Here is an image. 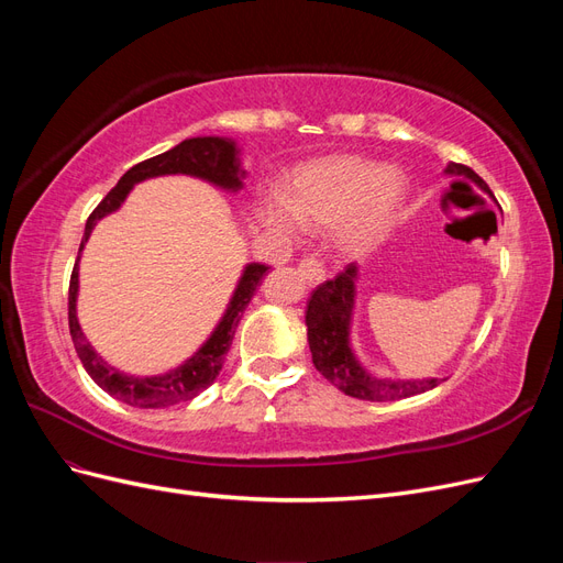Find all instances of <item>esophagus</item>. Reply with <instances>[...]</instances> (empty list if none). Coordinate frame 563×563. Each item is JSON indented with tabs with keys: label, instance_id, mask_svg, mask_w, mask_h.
Listing matches in <instances>:
<instances>
[{
	"label": "esophagus",
	"instance_id": "esophagus-1",
	"mask_svg": "<svg viewBox=\"0 0 563 563\" xmlns=\"http://www.w3.org/2000/svg\"><path fill=\"white\" fill-rule=\"evenodd\" d=\"M298 272L300 277L308 282V286H319L323 279H327V269H323L321 263L314 258H302L298 265Z\"/></svg>",
	"mask_w": 563,
	"mask_h": 563
}]
</instances>
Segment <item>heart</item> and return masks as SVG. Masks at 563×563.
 <instances>
[{"instance_id": "b5f03b06", "label": "heart", "mask_w": 563, "mask_h": 563, "mask_svg": "<svg viewBox=\"0 0 563 563\" xmlns=\"http://www.w3.org/2000/svg\"><path fill=\"white\" fill-rule=\"evenodd\" d=\"M406 180L380 162L364 157H331L300 168L284 199L258 203V220L275 234L294 236L298 225L314 230L340 229V244L362 253L389 230L401 201Z\"/></svg>"}]
</instances>
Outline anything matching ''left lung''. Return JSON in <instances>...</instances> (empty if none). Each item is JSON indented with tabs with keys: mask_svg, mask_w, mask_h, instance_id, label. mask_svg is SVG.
Masks as SVG:
<instances>
[{
	"mask_svg": "<svg viewBox=\"0 0 563 563\" xmlns=\"http://www.w3.org/2000/svg\"><path fill=\"white\" fill-rule=\"evenodd\" d=\"M446 174L465 176L479 185L484 192H488V185L470 166L451 162L446 166ZM356 279H360V267L352 263L335 279L323 282L312 291L308 312H305V327H308V343L317 371L340 391L366 401H397L437 387L439 378H378L356 360L350 343L352 314L356 305Z\"/></svg>",
	"mask_w": 563,
	"mask_h": 563,
	"instance_id": "left-lung-1",
	"label": "left lung"
}]
</instances>
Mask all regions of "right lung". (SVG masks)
Instances as JSON below:
<instances>
[{
  "instance_id": "1",
  "label": "right lung",
  "mask_w": 563,
  "mask_h": 563,
  "mask_svg": "<svg viewBox=\"0 0 563 563\" xmlns=\"http://www.w3.org/2000/svg\"><path fill=\"white\" fill-rule=\"evenodd\" d=\"M240 155L242 150L232 139H220V135H197V139H187L176 147L162 152L157 157L131 166L108 192V197L100 201L96 211L89 216L87 228H84L77 263L70 277L67 319H70V335L84 368H87L93 383L100 389H106L110 397L135 408H166V406L195 399L199 391L207 389L218 378L220 368H223L225 354L232 345L236 323H240L246 305L251 302L255 288L261 286L265 272L269 267L261 263H249L242 269V277L236 282L234 294L228 302V310L223 312L211 335L203 340L201 347L190 356V360H185L180 366L162 373V376H131V373L110 366L103 356L91 347L87 335H84L79 327L77 296H79V258H81L84 244L89 242L98 220L114 213L133 190V185H139L147 178L192 176V178L207 180L225 192H240L246 178Z\"/></svg>"
}]
</instances>
